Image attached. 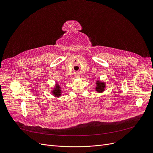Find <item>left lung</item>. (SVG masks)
Listing matches in <instances>:
<instances>
[{
  "label": "left lung",
  "mask_w": 153,
  "mask_h": 153,
  "mask_svg": "<svg viewBox=\"0 0 153 153\" xmlns=\"http://www.w3.org/2000/svg\"><path fill=\"white\" fill-rule=\"evenodd\" d=\"M106 87V85L105 82H100V80H98L96 82V91L98 92H102L105 91V88Z\"/></svg>",
  "instance_id": "8db88e82"
}]
</instances>
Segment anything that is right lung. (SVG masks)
<instances>
[{
	"label": "right lung",
	"instance_id": "add662e5",
	"mask_svg": "<svg viewBox=\"0 0 153 153\" xmlns=\"http://www.w3.org/2000/svg\"><path fill=\"white\" fill-rule=\"evenodd\" d=\"M52 92V94L55 96H57V97H59L60 96H61V87H60L59 85H58L57 84H55V87H53V91Z\"/></svg>",
	"mask_w": 153,
	"mask_h": 153
}]
</instances>
